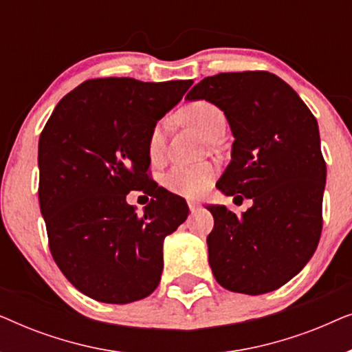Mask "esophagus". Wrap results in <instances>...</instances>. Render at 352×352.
Returning a JSON list of instances; mask_svg holds the SVG:
<instances>
[{
	"label": "esophagus",
	"instance_id": "obj_1",
	"mask_svg": "<svg viewBox=\"0 0 352 352\" xmlns=\"http://www.w3.org/2000/svg\"><path fill=\"white\" fill-rule=\"evenodd\" d=\"M187 205H189V208H190V211H197L201 206V204H200V200H187Z\"/></svg>",
	"mask_w": 352,
	"mask_h": 352
}]
</instances>
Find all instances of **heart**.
<instances>
[{"label":"heart","mask_w":352,"mask_h":352,"mask_svg":"<svg viewBox=\"0 0 352 352\" xmlns=\"http://www.w3.org/2000/svg\"><path fill=\"white\" fill-rule=\"evenodd\" d=\"M179 118L205 134L213 138L216 133L224 129V113L214 104L206 100H195L181 109ZM166 138L165 123H158L152 128L147 139V155L152 163H160L165 158ZM214 176V166L208 162L204 163H179L165 176L166 189L173 194L195 197L210 186Z\"/></svg>","instance_id":"heart-1"}]
</instances>
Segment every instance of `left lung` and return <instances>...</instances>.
Segmentation results:
<instances>
[{
  "label": "left lung",
  "mask_w": 352,
  "mask_h": 352,
  "mask_svg": "<svg viewBox=\"0 0 352 352\" xmlns=\"http://www.w3.org/2000/svg\"><path fill=\"white\" fill-rule=\"evenodd\" d=\"M186 99L223 110L234 142L216 187L253 200L242 216L224 205L206 206L214 218L206 237L213 276L235 293L277 290L319 245L327 166L317 120L296 91L269 72L206 76Z\"/></svg>",
  "instance_id": "obj_1"
}]
</instances>
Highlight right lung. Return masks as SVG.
I'll return each mask as SVG.
<instances>
[{
    "mask_svg": "<svg viewBox=\"0 0 352 352\" xmlns=\"http://www.w3.org/2000/svg\"><path fill=\"white\" fill-rule=\"evenodd\" d=\"M192 83L88 80L43 129L38 194L50 250L67 280L96 301L126 305L160 283L163 240L189 206L148 179L147 139ZM131 190L153 197L141 217L126 201Z\"/></svg>",
    "mask_w": 352,
    "mask_h": 352,
    "instance_id": "add662e5",
    "label": "right lung"
}]
</instances>
